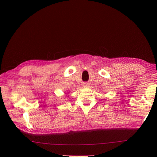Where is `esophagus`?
Masks as SVG:
<instances>
[{"instance_id": "obj_1", "label": "esophagus", "mask_w": 157, "mask_h": 157, "mask_svg": "<svg viewBox=\"0 0 157 157\" xmlns=\"http://www.w3.org/2000/svg\"><path fill=\"white\" fill-rule=\"evenodd\" d=\"M83 86H84V88H87V87L89 86V84H88V83H84V84H83Z\"/></svg>"}]
</instances>
